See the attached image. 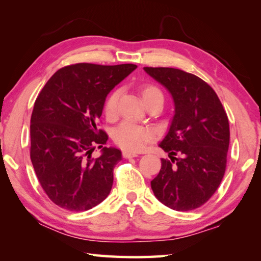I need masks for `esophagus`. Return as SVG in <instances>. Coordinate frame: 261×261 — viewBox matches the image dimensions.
Listing matches in <instances>:
<instances>
[{
  "instance_id": "34e87169",
  "label": "esophagus",
  "mask_w": 261,
  "mask_h": 261,
  "mask_svg": "<svg viewBox=\"0 0 261 261\" xmlns=\"http://www.w3.org/2000/svg\"><path fill=\"white\" fill-rule=\"evenodd\" d=\"M136 156H138V154L137 153L129 152V151L123 152V158H125V159H131V158H136Z\"/></svg>"
}]
</instances>
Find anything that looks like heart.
I'll return each instance as SVG.
<instances>
[{
  "label": "heart",
  "mask_w": 261,
  "mask_h": 261,
  "mask_svg": "<svg viewBox=\"0 0 261 261\" xmlns=\"http://www.w3.org/2000/svg\"><path fill=\"white\" fill-rule=\"evenodd\" d=\"M144 102L147 103L156 96H162L161 91L154 85H146L141 88ZM120 98V91L115 90L106 100L105 114L108 118H114L117 114V103ZM114 141L125 151L139 152L154 138V131L148 126L136 125L134 123L124 122L114 131Z\"/></svg>",
  "instance_id": "heart-1"
}]
</instances>
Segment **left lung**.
<instances>
[{
    "mask_svg": "<svg viewBox=\"0 0 261 261\" xmlns=\"http://www.w3.org/2000/svg\"><path fill=\"white\" fill-rule=\"evenodd\" d=\"M173 96L175 114L159 144L170 160L161 159L151 182L154 196L171 210L198 208L213 196L223 178L229 148V122L208 84L174 68H144ZM176 155H178L177 158Z\"/></svg>",
    "mask_w": 261,
    "mask_h": 261,
    "instance_id": "obj_1",
    "label": "left lung"
}]
</instances>
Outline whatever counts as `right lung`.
<instances>
[{
	"mask_svg": "<svg viewBox=\"0 0 261 261\" xmlns=\"http://www.w3.org/2000/svg\"><path fill=\"white\" fill-rule=\"evenodd\" d=\"M135 64L78 63L60 69L35 100L31 116V161L43 191L62 208L84 212L103 201L113 187L122 153L103 147L96 129L110 91ZM98 146L101 155L90 156Z\"/></svg>",
	"mask_w": 261,
	"mask_h": 261,
	"instance_id": "obj_1",
	"label": "right lung"
}]
</instances>
